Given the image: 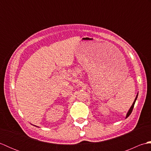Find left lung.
<instances>
[{
    "label": "left lung",
    "mask_w": 151,
    "mask_h": 151,
    "mask_svg": "<svg viewBox=\"0 0 151 151\" xmlns=\"http://www.w3.org/2000/svg\"><path fill=\"white\" fill-rule=\"evenodd\" d=\"M137 98V96H136V99H135V100H134V102H133V104H132V106L130 107V110H129V111H128V113H127V116H126V118H127L128 117H129V115L131 114V113H132V110H133V108H134V104H135V102H136V101Z\"/></svg>",
    "instance_id": "8db88e82"
}]
</instances>
